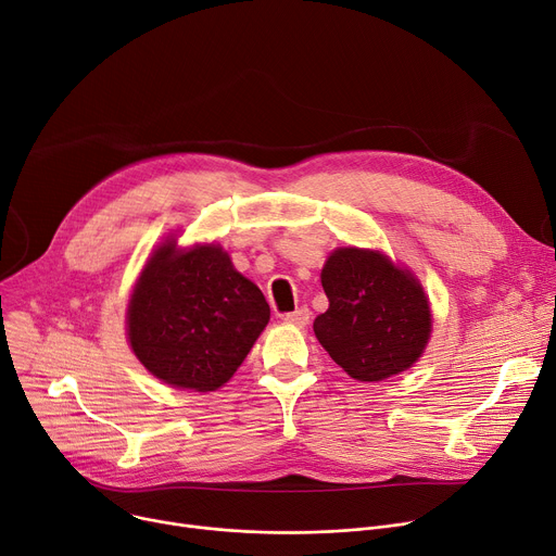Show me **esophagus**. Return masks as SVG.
<instances>
[{
	"label": "esophagus",
	"instance_id": "obj_1",
	"mask_svg": "<svg viewBox=\"0 0 556 556\" xmlns=\"http://www.w3.org/2000/svg\"><path fill=\"white\" fill-rule=\"evenodd\" d=\"M286 324H292V326H306L308 321H311V311H308V306H300L298 311H292V313H286Z\"/></svg>",
	"mask_w": 556,
	"mask_h": 556
}]
</instances>
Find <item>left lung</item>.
Listing matches in <instances>:
<instances>
[{
	"instance_id": "1",
	"label": "left lung",
	"mask_w": 556,
	"mask_h": 556,
	"mask_svg": "<svg viewBox=\"0 0 556 556\" xmlns=\"http://www.w3.org/2000/svg\"><path fill=\"white\" fill-rule=\"evenodd\" d=\"M328 311L315 317L319 344L359 382L406 371L431 332L429 302L412 273L374 250L340 248L321 270Z\"/></svg>"
}]
</instances>
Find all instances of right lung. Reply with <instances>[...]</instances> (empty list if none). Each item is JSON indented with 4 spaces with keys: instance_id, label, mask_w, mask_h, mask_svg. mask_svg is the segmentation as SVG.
Masks as SVG:
<instances>
[{
    "instance_id": "1",
    "label": "right lung",
    "mask_w": 556,
    "mask_h": 556,
    "mask_svg": "<svg viewBox=\"0 0 556 556\" xmlns=\"http://www.w3.org/2000/svg\"><path fill=\"white\" fill-rule=\"evenodd\" d=\"M270 319V306L218 245L163 243L134 288L127 336L159 380L194 391L224 387Z\"/></svg>"
}]
</instances>
